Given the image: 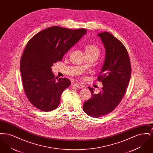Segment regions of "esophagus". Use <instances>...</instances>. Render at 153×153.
<instances>
[{"instance_id":"obj_1","label":"esophagus","mask_w":153,"mask_h":153,"mask_svg":"<svg viewBox=\"0 0 153 153\" xmlns=\"http://www.w3.org/2000/svg\"><path fill=\"white\" fill-rule=\"evenodd\" d=\"M72 85L74 87H76L78 88H82L84 87L83 85H82L81 84H80L79 83H73Z\"/></svg>"}]
</instances>
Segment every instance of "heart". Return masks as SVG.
Returning a JSON list of instances; mask_svg holds the SVG:
<instances>
[{
    "label": "heart",
    "mask_w": 153,
    "mask_h": 153,
    "mask_svg": "<svg viewBox=\"0 0 153 153\" xmlns=\"http://www.w3.org/2000/svg\"><path fill=\"white\" fill-rule=\"evenodd\" d=\"M85 53L94 54L97 56H99L100 53V49L97 46L95 45L94 44H88L85 47Z\"/></svg>",
    "instance_id": "1"
}]
</instances>
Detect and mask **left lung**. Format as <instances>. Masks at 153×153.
Instances as JSON below:
<instances>
[{"instance_id":"1","label":"left lung","mask_w":153,"mask_h":153,"mask_svg":"<svg viewBox=\"0 0 153 153\" xmlns=\"http://www.w3.org/2000/svg\"><path fill=\"white\" fill-rule=\"evenodd\" d=\"M105 49V58L97 80L102 83V91L91 92L90 99L83 105L84 111L90 117H100L111 112L122 101L131 74L130 60L127 49L117 38L108 32L97 34Z\"/></svg>"}]
</instances>
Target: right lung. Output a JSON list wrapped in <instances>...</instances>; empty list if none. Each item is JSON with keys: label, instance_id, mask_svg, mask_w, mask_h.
Masks as SVG:
<instances>
[{"label": "right lung", "instance_id": "add662e5", "mask_svg": "<svg viewBox=\"0 0 153 153\" xmlns=\"http://www.w3.org/2000/svg\"><path fill=\"white\" fill-rule=\"evenodd\" d=\"M86 33L84 29L53 26L38 33L27 42L20 64L22 83L28 100L38 109L48 112L57 108L62 92L71 82L67 78L56 77L51 66L62 60Z\"/></svg>", "mask_w": 153, "mask_h": 153}]
</instances>
